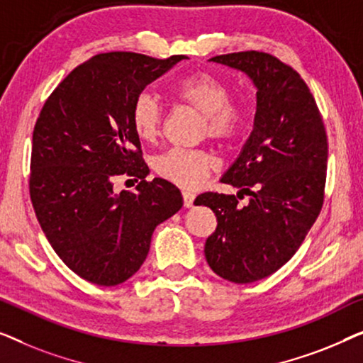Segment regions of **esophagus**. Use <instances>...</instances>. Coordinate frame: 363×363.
I'll return each mask as SVG.
<instances>
[{
	"label": "esophagus",
	"instance_id": "obj_1",
	"mask_svg": "<svg viewBox=\"0 0 363 363\" xmlns=\"http://www.w3.org/2000/svg\"><path fill=\"white\" fill-rule=\"evenodd\" d=\"M182 196H183V205H185L186 208L193 206V201H195V195H193L191 191H183Z\"/></svg>",
	"mask_w": 363,
	"mask_h": 363
}]
</instances>
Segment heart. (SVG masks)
Returning <instances> with one entry per match:
<instances>
[{"label":"heart","mask_w":363,"mask_h":363,"mask_svg":"<svg viewBox=\"0 0 363 363\" xmlns=\"http://www.w3.org/2000/svg\"><path fill=\"white\" fill-rule=\"evenodd\" d=\"M175 96L186 106L203 113L201 137L220 143H233L242 135L250 121L245 102L233 101L231 87L210 72H195L180 79L173 87ZM163 107L150 92H140L132 104L133 132L143 142H153L163 125ZM158 177L182 188L200 186L215 168V158L203 148H170L153 158Z\"/></svg>","instance_id":"b5f03b06"}]
</instances>
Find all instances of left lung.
Instances as JSON below:
<instances>
[{"mask_svg":"<svg viewBox=\"0 0 363 363\" xmlns=\"http://www.w3.org/2000/svg\"><path fill=\"white\" fill-rule=\"evenodd\" d=\"M210 61L250 76L257 89L255 128L221 183L238 196L206 191L218 226L205 242L208 264L223 279L247 284L284 266L324 205L327 133L309 87L291 66L267 52L242 51ZM250 196L246 207L238 197Z\"/></svg>","mask_w":363,"mask_h":363,"instance_id":"obj_1","label":"left lung"}]
</instances>
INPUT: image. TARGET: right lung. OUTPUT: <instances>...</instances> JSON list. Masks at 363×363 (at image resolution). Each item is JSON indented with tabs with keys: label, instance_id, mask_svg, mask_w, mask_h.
<instances>
[{
	"label": "right lung",
	"instance_id": "1",
	"mask_svg": "<svg viewBox=\"0 0 363 363\" xmlns=\"http://www.w3.org/2000/svg\"><path fill=\"white\" fill-rule=\"evenodd\" d=\"M185 56L102 52L54 89L33 132L29 195L52 250L99 286L127 281L145 261L153 230L183 206L163 178L147 182L130 111L135 97ZM140 179L113 191L117 177Z\"/></svg>",
	"mask_w": 363,
	"mask_h": 363
}]
</instances>
